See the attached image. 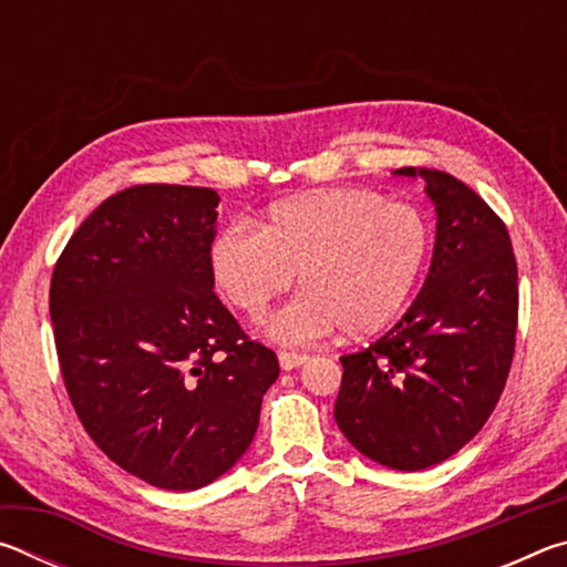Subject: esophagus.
<instances>
[{
	"label": "esophagus",
	"instance_id": "esophagus-1",
	"mask_svg": "<svg viewBox=\"0 0 567 567\" xmlns=\"http://www.w3.org/2000/svg\"><path fill=\"white\" fill-rule=\"evenodd\" d=\"M277 358H280V368L282 370H295V368H300V364H305L307 360V354H300V352H290V350H280V354H277Z\"/></svg>",
	"mask_w": 567,
	"mask_h": 567
}]
</instances>
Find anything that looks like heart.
Returning a JSON list of instances; mask_svg holds the SVG:
<instances>
[{"label": "heart", "instance_id": "heart-1", "mask_svg": "<svg viewBox=\"0 0 567 567\" xmlns=\"http://www.w3.org/2000/svg\"><path fill=\"white\" fill-rule=\"evenodd\" d=\"M433 255V227L415 205L372 189H320L277 203L262 227L225 225L209 247L217 290L260 320L300 275L305 295L272 320L285 342H315L342 330L364 340L408 310Z\"/></svg>", "mask_w": 567, "mask_h": 567}]
</instances>
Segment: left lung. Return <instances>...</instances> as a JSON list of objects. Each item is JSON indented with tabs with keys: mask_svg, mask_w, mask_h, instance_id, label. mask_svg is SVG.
Segmentation results:
<instances>
[{
	"mask_svg": "<svg viewBox=\"0 0 567 567\" xmlns=\"http://www.w3.org/2000/svg\"><path fill=\"white\" fill-rule=\"evenodd\" d=\"M437 209L427 280L378 342L342 354L334 420L362 455L422 470L473 440L501 400L515 354L517 262L493 207L465 182L430 167Z\"/></svg>",
	"mask_w": 567,
	"mask_h": 567,
	"instance_id": "8db88e82",
	"label": "left lung"
}]
</instances>
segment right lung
Here are the masks:
<instances>
[{
    "mask_svg": "<svg viewBox=\"0 0 567 567\" xmlns=\"http://www.w3.org/2000/svg\"><path fill=\"white\" fill-rule=\"evenodd\" d=\"M217 192L134 185L76 227L54 265L60 372L104 455L165 491H197L252 443L277 354L219 302Z\"/></svg>",
    "mask_w": 567,
    "mask_h": 567,
    "instance_id": "obj_1",
    "label": "right lung"
}]
</instances>
